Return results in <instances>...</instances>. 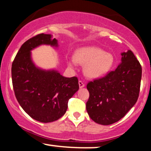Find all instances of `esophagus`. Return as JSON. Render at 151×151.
<instances>
[{
  "mask_svg": "<svg viewBox=\"0 0 151 151\" xmlns=\"http://www.w3.org/2000/svg\"><path fill=\"white\" fill-rule=\"evenodd\" d=\"M79 88H83V87H84L85 84L83 83V81H79Z\"/></svg>",
  "mask_w": 151,
  "mask_h": 151,
  "instance_id": "34e87169",
  "label": "esophagus"
}]
</instances>
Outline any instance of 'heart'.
<instances>
[{
    "instance_id": "1",
    "label": "heart",
    "mask_w": 151,
    "mask_h": 151,
    "mask_svg": "<svg viewBox=\"0 0 151 151\" xmlns=\"http://www.w3.org/2000/svg\"><path fill=\"white\" fill-rule=\"evenodd\" d=\"M84 65V74L89 78H98L111 70L114 64V57L96 47H85L75 52L74 58L69 60L68 65L74 68L76 64Z\"/></svg>"
}]
</instances>
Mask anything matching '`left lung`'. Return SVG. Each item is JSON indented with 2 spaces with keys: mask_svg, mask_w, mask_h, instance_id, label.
Returning a JSON list of instances; mask_svg holds the SVG:
<instances>
[{
  "mask_svg": "<svg viewBox=\"0 0 151 151\" xmlns=\"http://www.w3.org/2000/svg\"><path fill=\"white\" fill-rule=\"evenodd\" d=\"M121 62L105 77L86 85L89 98L86 109L89 117L101 125L122 119L138 100L142 76L140 62L131 50L121 53Z\"/></svg>",
  "mask_w": 151,
  "mask_h": 151,
  "instance_id": "left-lung-1",
  "label": "left lung"
}]
</instances>
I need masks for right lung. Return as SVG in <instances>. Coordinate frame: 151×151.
Segmentation results:
<instances>
[{"instance_id": "obj_1", "label": "right lung", "mask_w": 151, "mask_h": 151, "mask_svg": "<svg viewBox=\"0 0 151 151\" xmlns=\"http://www.w3.org/2000/svg\"><path fill=\"white\" fill-rule=\"evenodd\" d=\"M50 34H39L24 42L12 64L15 97L22 109L35 120L49 123L67 111L68 101L79 89L77 77H65L58 71L36 67L31 50L41 45L58 47Z\"/></svg>"}]
</instances>
